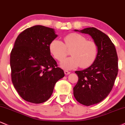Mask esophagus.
I'll return each mask as SVG.
<instances>
[{
	"instance_id": "34e87169",
	"label": "esophagus",
	"mask_w": 125,
	"mask_h": 125,
	"mask_svg": "<svg viewBox=\"0 0 125 125\" xmlns=\"http://www.w3.org/2000/svg\"><path fill=\"white\" fill-rule=\"evenodd\" d=\"M64 74H65L66 75L69 74L70 73V72H69V71H67V70H64Z\"/></svg>"
}]
</instances>
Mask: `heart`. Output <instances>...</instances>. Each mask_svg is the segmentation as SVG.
Wrapping results in <instances>:
<instances>
[{
    "label": "heart",
    "mask_w": 125,
    "mask_h": 125,
    "mask_svg": "<svg viewBox=\"0 0 125 125\" xmlns=\"http://www.w3.org/2000/svg\"><path fill=\"white\" fill-rule=\"evenodd\" d=\"M64 43L54 39L49 44V51L55 59L61 61L66 56L67 48L72 49V56L61 62V66L65 69H73L78 66L85 69L94 63L98 55V46L94 41L87 40L78 33H71L64 38Z\"/></svg>",
    "instance_id": "obj_1"
}]
</instances>
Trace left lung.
I'll use <instances>...</instances> for the list:
<instances>
[{"mask_svg":"<svg viewBox=\"0 0 125 125\" xmlns=\"http://www.w3.org/2000/svg\"><path fill=\"white\" fill-rule=\"evenodd\" d=\"M92 37L98 46L95 61L89 67L75 73L79 77L73 95L85 106L100 103L109 95L118 72V55L115 45L107 35L94 27L74 30Z\"/></svg>","mask_w":125,"mask_h":125,"instance_id":"1","label":"left lung"}]
</instances>
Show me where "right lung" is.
I'll use <instances>...</instances> for the list:
<instances>
[{"label": "right lung", "mask_w": 125, "mask_h": 125, "mask_svg": "<svg viewBox=\"0 0 125 125\" xmlns=\"http://www.w3.org/2000/svg\"><path fill=\"white\" fill-rule=\"evenodd\" d=\"M57 37L53 28L38 25L27 28L16 39L10 53L11 80L25 101H46L56 83L64 76L49 51V44Z\"/></svg>", "instance_id": "obj_1"}]
</instances>
